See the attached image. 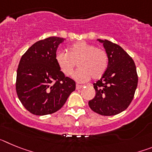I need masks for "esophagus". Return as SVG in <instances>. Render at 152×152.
<instances>
[{
    "instance_id": "obj_1",
    "label": "esophagus",
    "mask_w": 152,
    "mask_h": 152,
    "mask_svg": "<svg viewBox=\"0 0 152 152\" xmlns=\"http://www.w3.org/2000/svg\"><path fill=\"white\" fill-rule=\"evenodd\" d=\"M83 87H84L83 85H80V84H76V89H77V90L80 89V88H82Z\"/></svg>"
}]
</instances>
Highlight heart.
I'll list each match as a JSON object with an SVG mask.
<instances>
[{"instance_id":"obj_1","label":"heart","mask_w":152,"mask_h":152,"mask_svg":"<svg viewBox=\"0 0 152 152\" xmlns=\"http://www.w3.org/2000/svg\"><path fill=\"white\" fill-rule=\"evenodd\" d=\"M55 60L61 73L68 77L72 75L77 64L79 69L75 78L80 82H85L91 77L94 80L100 78L108 67L107 52L84 41L71 45L68 53L57 52Z\"/></svg>"}]
</instances>
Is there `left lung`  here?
<instances>
[{"label":"left lung","instance_id":"8db88e82","mask_svg":"<svg viewBox=\"0 0 152 152\" xmlns=\"http://www.w3.org/2000/svg\"><path fill=\"white\" fill-rule=\"evenodd\" d=\"M108 56V67L94 84L96 95L88 102L90 108L102 116H114L124 111L133 99L138 84L134 61L121 46L98 39Z\"/></svg>","mask_w":152,"mask_h":152}]
</instances>
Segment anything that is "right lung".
Instances as JSON below:
<instances>
[{"mask_svg":"<svg viewBox=\"0 0 152 152\" xmlns=\"http://www.w3.org/2000/svg\"><path fill=\"white\" fill-rule=\"evenodd\" d=\"M64 40L52 36L36 42L21 57L16 90L23 107L34 115L56 113L75 90V80L61 73L55 60L58 47Z\"/></svg>","mask_w":152,"mask_h":152,"instance_id":"add662e5","label":"right lung"}]
</instances>
